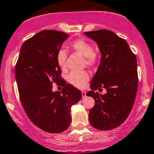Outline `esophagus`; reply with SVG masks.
<instances>
[{
	"label": "esophagus",
	"mask_w": 154,
	"mask_h": 154,
	"mask_svg": "<svg viewBox=\"0 0 154 154\" xmlns=\"http://www.w3.org/2000/svg\"><path fill=\"white\" fill-rule=\"evenodd\" d=\"M81 92H82V96H83V98H85V97H86V91H82Z\"/></svg>",
	"instance_id": "esophagus-1"
}]
</instances>
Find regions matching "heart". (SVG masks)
Here are the masks:
<instances>
[{
	"mask_svg": "<svg viewBox=\"0 0 154 154\" xmlns=\"http://www.w3.org/2000/svg\"><path fill=\"white\" fill-rule=\"evenodd\" d=\"M70 47L73 51L84 57L85 63L87 66H93L98 61V56L97 53L94 51L92 45L86 39L77 38L71 43ZM66 59L67 52L64 48H60L57 54V62L58 66L62 69H65L66 67ZM88 80L89 75L85 71H72L68 76V81L74 86L78 88L84 87Z\"/></svg>",
	"mask_w": 154,
	"mask_h": 154,
	"instance_id": "1",
	"label": "heart"
}]
</instances>
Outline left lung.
<instances>
[{"label":"left lung","mask_w":154,"mask_h":154,"mask_svg":"<svg viewBox=\"0 0 154 154\" xmlns=\"http://www.w3.org/2000/svg\"><path fill=\"white\" fill-rule=\"evenodd\" d=\"M95 41L100 63L91 81L87 96L94 99L89 122L95 129L109 130L122 125L131 112L138 90L137 60L124 38L108 29L84 32ZM106 88L105 95L94 91Z\"/></svg>","instance_id":"8db88e82"}]
</instances>
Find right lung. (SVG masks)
<instances>
[{"mask_svg":"<svg viewBox=\"0 0 154 154\" xmlns=\"http://www.w3.org/2000/svg\"><path fill=\"white\" fill-rule=\"evenodd\" d=\"M69 35L63 32L45 29L26 40L15 65V79L20 100L26 114L38 128L59 133L71 122V107L82 97L81 91L66 84L60 76L57 54ZM54 82L63 91H52Z\"/></svg>","mask_w":154,"mask_h":154,"instance_id":"add662e5","label":"right lung"}]
</instances>
